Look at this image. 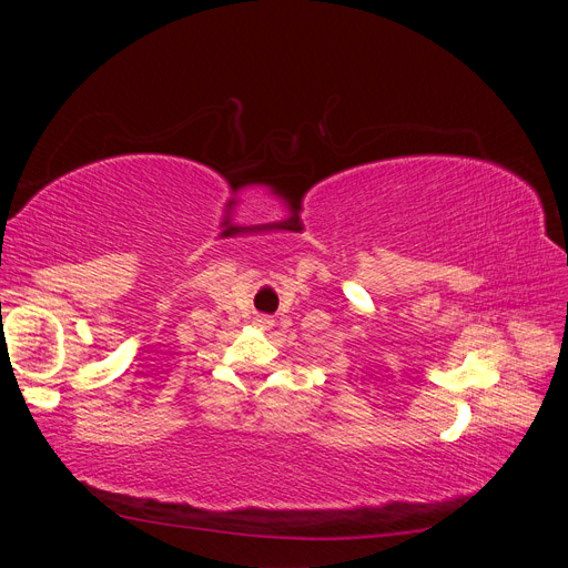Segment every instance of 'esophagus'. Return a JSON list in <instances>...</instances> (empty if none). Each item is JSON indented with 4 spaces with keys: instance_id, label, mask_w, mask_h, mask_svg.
I'll return each mask as SVG.
<instances>
[{
    "instance_id": "esophagus-1",
    "label": "esophagus",
    "mask_w": 568,
    "mask_h": 568,
    "mask_svg": "<svg viewBox=\"0 0 568 568\" xmlns=\"http://www.w3.org/2000/svg\"><path fill=\"white\" fill-rule=\"evenodd\" d=\"M253 324L257 326V329H272V326H274V320H272V317H267V315H257V317L253 320Z\"/></svg>"
}]
</instances>
